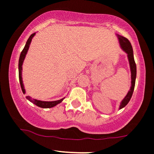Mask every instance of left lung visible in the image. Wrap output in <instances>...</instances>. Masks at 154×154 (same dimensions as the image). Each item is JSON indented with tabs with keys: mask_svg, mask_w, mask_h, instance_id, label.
<instances>
[{
	"mask_svg": "<svg viewBox=\"0 0 154 154\" xmlns=\"http://www.w3.org/2000/svg\"><path fill=\"white\" fill-rule=\"evenodd\" d=\"M118 38H119L121 48L128 54V57L129 63H130L131 72V89L129 90L128 93L127 94L125 97L123 99L122 103H120L119 109H121V108H124L129 103L132 97L133 92H134V86H135L136 77H137V66H136L135 61H134L132 46L130 42H129V40L126 38L120 36V35H118Z\"/></svg>",
	"mask_w": 154,
	"mask_h": 154,
	"instance_id": "left-lung-1",
	"label": "left lung"
}]
</instances>
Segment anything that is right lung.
Returning <instances> with one entry per match:
<instances>
[{
  "mask_svg": "<svg viewBox=\"0 0 154 154\" xmlns=\"http://www.w3.org/2000/svg\"><path fill=\"white\" fill-rule=\"evenodd\" d=\"M35 33L32 34L30 35V37L29 38L28 40H27L25 46H24L23 49L22 50L21 53H20V58H19V63H18V71H19V80H20V87H21V89L23 93L25 94V89H24L23 87V80H22V65L23 63L24 58H25L26 54L27 51H28L29 48V45L31 43V41H32V39L35 36ZM26 98L28 99L29 101L32 102V103H34L35 105H36L37 106L40 107V108H52V107L55 106L56 105L59 104L61 102L63 101L64 98L61 99L60 100H57V101H51V102H45V101H40V100H35V99H32L30 97L27 96Z\"/></svg>",
  "mask_w": 154,
  "mask_h": 154,
  "instance_id": "right-lung-1",
  "label": "right lung"
}]
</instances>
